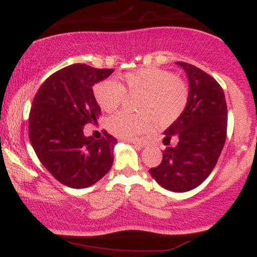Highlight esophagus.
Listing matches in <instances>:
<instances>
[{
    "instance_id": "obj_1",
    "label": "esophagus",
    "mask_w": 257,
    "mask_h": 257,
    "mask_svg": "<svg viewBox=\"0 0 257 257\" xmlns=\"http://www.w3.org/2000/svg\"><path fill=\"white\" fill-rule=\"evenodd\" d=\"M131 143L133 144V145H135L138 147H145L147 145L146 141H143V140H132Z\"/></svg>"
}]
</instances>
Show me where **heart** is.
I'll use <instances>...</instances> for the list:
<instances>
[{
  "label": "heart",
  "instance_id": "b5f03b06",
  "mask_svg": "<svg viewBox=\"0 0 257 257\" xmlns=\"http://www.w3.org/2000/svg\"><path fill=\"white\" fill-rule=\"evenodd\" d=\"M124 85L116 79H104L94 85V98L105 112H113L124 101L126 93L139 96V114H113L106 122L112 134L133 139L151 128V116L161 124L179 118L188 102V88L172 72L158 67H144L123 76Z\"/></svg>",
  "mask_w": 257,
  "mask_h": 257
}]
</instances>
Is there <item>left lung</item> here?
<instances>
[{
	"label": "left lung",
	"instance_id": "8db88e82",
	"mask_svg": "<svg viewBox=\"0 0 257 257\" xmlns=\"http://www.w3.org/2000/svg\"><path fill=\"white\" fill-rule=\"evenodd\" d=\"M176 64L187 75L188 102L164 131L163 159L150 174L166 190L187 192L198 187L216 166L226 141L227 105L222 88L210 75L194 65ZM173 138L177 145L169 147Z\"/></svg>",
	"mask_w": 257,
	"mask_h": 257
}]
</instances>
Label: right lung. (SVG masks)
I'll use <instances>...</instances> for the list:
<instances>
[{
	"label": "right lung",
	"mask_w": 257,
	"mask_h": 257,
	"mask_svg": "<svg viewBox=\"0 0 257 257\" xmlns=\"http://www.w3.org/2000/svg\"><path fill=\"white\" fill-rule=\"evenodd\" d=\"M113 71L70 65L49 76L35 95L29 138L43 167L65 186L89 187L111 169L116 139L104 132L96 140L83 129L101 114L93 85Z\"/></svg>",
	"instance_id": "add662e5"
}]
</instances>
